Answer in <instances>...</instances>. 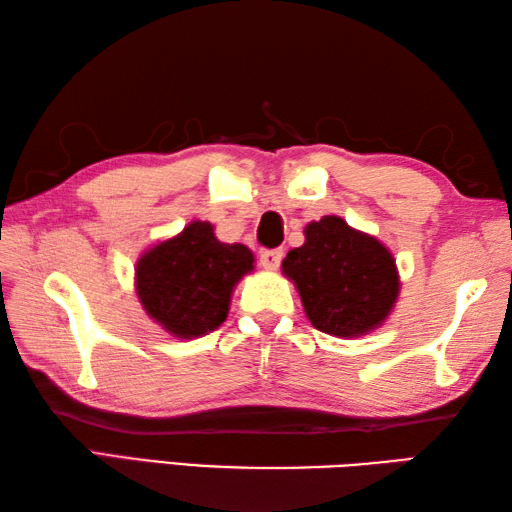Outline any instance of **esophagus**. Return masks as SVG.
<instances>
[{
	"label": "esophagus",
	"mask_w": 512,
	"mask_h": 512,
	"mask_svg": "<svg viewBox=\"0 0 512 512\" xmlns=\"http://www.w3.org/2000/svg\"><path fill=\"white\" fill-rule=\"evenodd\" d=\"M282 257H284V253L280 248L262 250V255H259V264H262L264 271H277V268H280Z\"/></svg>",
	"instance_id": "obj_1"
}]
</instances>
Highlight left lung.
<instances>
[{
	"mask_svg": "<svg viewBox=\"0 0 512 512\" xmlns=\"http://www.w3.org/2000/svg\"><path fill=\"white\" fill-rule=\"evenodd\" d=\"M282 273L311 325L339 339L384 325L402 289L391 250L334 214L305 225V244L289 250Z\"/></svg>",
	"mask_w": 512,
	"mask_h": 512,
	"instance_id": "obj_1",
	"label": "left lung"
}]
</instances>
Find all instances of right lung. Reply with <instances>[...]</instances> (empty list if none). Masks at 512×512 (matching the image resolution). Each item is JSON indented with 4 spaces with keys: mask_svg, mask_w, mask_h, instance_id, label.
Instances as JSON below:
<instances>
[{
    "mask_svg": "<svg viewBox=\"0 0 512 512\" xmlns=\"http://www.w3.org/2000/svg\"><path fill=\"white\" fill-rule=\"evenodd\" d=\"M253 268V250L223 244L210 221H192L140 255L135 293L153 323L189 341L223 325L235 287Z\"/></svg>",
    "mask_w": 512,
    "mask_h": 512,
    "instance_id": "1",
    "label": "right lung"
}]
</instances>
